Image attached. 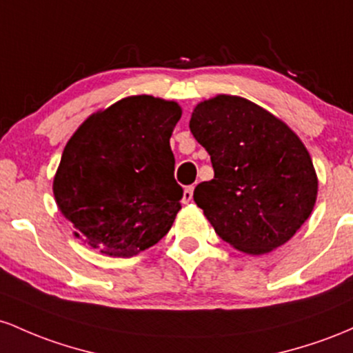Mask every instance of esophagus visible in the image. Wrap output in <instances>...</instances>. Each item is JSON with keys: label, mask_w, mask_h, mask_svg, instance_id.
Instances as JSON below:
<instances>
[{"label": "esophagus", "mask_w": 353, "mask_h": 353, "mask_svg": "<svg viewBox=\"0 0 353 353\" xmlns=\"http://www.w3.org/2000/svg\"><path fill=\"white\" fill-rule=\"evenodd\" d=\"M193 190H195V187H193V185H190V187H187V188L183 190V203H188V201H192Z\"/></svg>", "instance_id": "34e87169"}]
</instances>
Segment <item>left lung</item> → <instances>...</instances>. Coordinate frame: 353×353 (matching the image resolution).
Segmentation results:
<instances>
[{
	"label": "left lung",
	"instance_id": "left-lung-1",
	"mask_svg": "<svg viewBox=\"0 0 353 353\" xmlns=\"http://www.w3.org/2000/svg\"><path fill=\"white\" fill-rule=\"evenodd\" d=\"M190 132L215 176L193 200L221 240L250 255L280 247L310 216L316 175L300 138L267 110L219 94L193 110Z\"/></svg>",
	"mask_w": 353,
	"mask_h": 353
}]
</instances>
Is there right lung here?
Returning a JSON list of instances; mask_svg holds the SVG:
<instances>
[{
    "mask_svg": "<svg viewBox=\"0 0 353 353\" xmlns=\"http://www.w3.org/2000/svg\"><path fill=\"white\" fill-rule=\"evenodd\" d=\"M180 117L175 101L140 94L91 114L77 130L53 192L78 239L128 259L168 233L183 196L170 148Z\"/></svg>",
    "mask_w": 353,
    "mask_h": 353,
    "instance_id": "add662e5",
    "label": "right lung"
}]
</instances>
